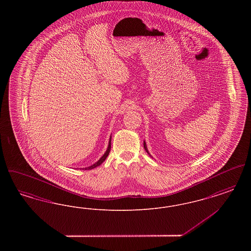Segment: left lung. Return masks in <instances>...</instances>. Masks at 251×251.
I'll list each match as a JSON object with an SVG mask.
<instances>
[{"label":"left lung","instance_id":"8db88e82","mask_svg":"<svg viewBox=\"0 0 251 251\" xmlns=\"http://www.w3.org/2000/svg\"><path fill=\"white\" fill-rule=\"evenodd\" d=\"M144 149H145V150H146V151H147V153H148V154H149V155L151 156V158H152V156H151V153H150V151H149V150H148V147H147V144H146V141H145V140H144Z\"/></svg>","mask_w":251,"mask_h":251}]
</instances>
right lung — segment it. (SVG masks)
Masks as SVG:
<instances>
[{
  "label": "right lung",
  "instance_id": "right-lung-1",
  "mask_svg": "<svg viewBox=\"0 0 251 251\" xmlns=\"http://www.w3.org/2000/svg\"><path fill=\"white\" fill-rule=\"evenodd\" d=\"M111 139H112V135H110V138H109V142H108V147L107 149H106V151H105V152L102 154V156L95 162L94 164H92V165H90V166H88V167H81L80 169H84V170H90V169H93V168H95V167H99V166H100L104 161H105V159L107 158V156L109 155V152H110V150H111Z\"/></svg>",
  "mask_w": 251,
  "mask_h": 251
}]
</instances>
